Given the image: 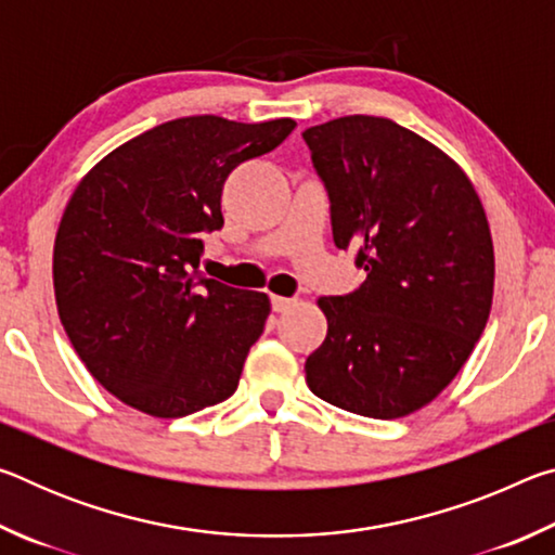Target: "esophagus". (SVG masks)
Listing matches in <instances>:
<instances>
[{
	"label": "esophagus",
	"mask_w": 555,
	"mask_h": 555,
	"mask_svg": "<svg viewBox=\"0 0 555 555\" xmlns=\"http://www.w3.org/2000/svg\"><path fill=\"white\" fill-rule=\"evenodd\" d=\"M294 306V298H284V296H271V311L274 313H284L286 308Z\"/></svg>",
	"instance_id": "esophagus-1"
}]
</instances>
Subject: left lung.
Returning <instances> with one entry per match:
<instances>
[{
  "instance_id": "left-lung-1",
  "label": "left lung",
  "mask_w": 555,
  "mask_h": 555,
  "mask_svg": "<svg viewBox=\"0 0 555 555\" xmlns=\"http://www.w3.org/2000/svg\"><path fill=\"white\" fill-rule=\"evenodd\" d=\"M337 249L367 279L323 296V345L306 360L315 397L370 418H401L443 391L487 325L490 228L467 176L397 121L350 115L308 127Z\"/></svg>"
}]
</instances>
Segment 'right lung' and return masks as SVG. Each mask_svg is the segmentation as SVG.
<instances>
[{"instance_id": "1", "label": "right lung", "mask_w": 555, "mask_h": 555, "mask_svg": "<svg viewBox=\"0 0 555 555\" xmlns=\"http://www.w3.org/2000/svg\"><path fill=\"white\" fill-rule=\"evenodd\" d=\"M181 117L107 154L75 188L53 247L61 323L88 372L127 406L181 418L230 399L264 333L267 294L201 274L224 224L228 176L294 131Z\"/></svg>"}]
</instances>
